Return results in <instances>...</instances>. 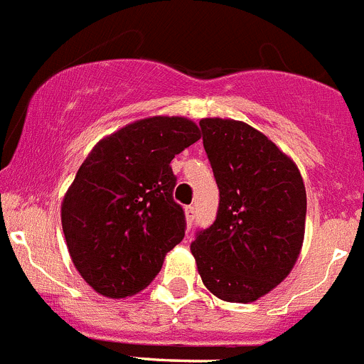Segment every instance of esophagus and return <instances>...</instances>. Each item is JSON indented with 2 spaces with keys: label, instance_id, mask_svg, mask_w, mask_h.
I'll list each match as a JSON object with an SVG mask.
<instances>
[{
  "label": "esophagus",
  "instance_id": "34e87169",
  "mask_svg": "<svg viewBox=\"0 0 364 364\" xmlns=\"http://www.w3.org/2000/svg\"><path fill=\"white\" fill-rule=\"evenodd\" d=\"M195 216H196V208L195 205H188V208H186V218H188L189 228H191V223L195 222Z\"/></svg>",
  "mask_w": 364,
  "mask_h": 364
}]
</instances>
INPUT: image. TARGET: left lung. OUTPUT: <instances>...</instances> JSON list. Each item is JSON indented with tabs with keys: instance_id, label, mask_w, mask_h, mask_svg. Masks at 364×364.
<instances>
[{
	"instance_id": "8db88e82",
	"label": "left lung",
	"mask_w": 364,
	"mask_h": 364,
	"mask_svg": "<svg viewBox=\"0 0 364 364\" xmlns=\"http://www.w3.org/2000/svg\"><path fill=\"white\" fill-rule=\"evenodd\" d=\"M220 191L218 211L191 252L202 282L223 301L249 303L292 271L305 235L306 193L298 168L252 126L202 119Z\"/></svg>"
}]
</instances>
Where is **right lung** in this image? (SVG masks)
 Returning a JSON list of instances; mask_svg holds the SVG:
<instances>
[{
	"label": "right lung",
	"mask_w": 364,
	"mask_h": 364,
	"mask_svg": "<svg viewBox=\"0 0 364 364\" xmlns=\"http://www.w3.org/2000/svg\"><path fill=\"white\" fill-rule=\"evenodd\" d=\"M200 139L184 117H149L106 136L90 151L61 208L70 256L106 298L136 294L182 242L186 215L173 198L171 160Z\"/></svg>",
	"instance_id": "1"
}]
</instances>
